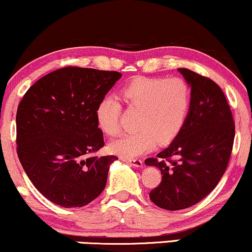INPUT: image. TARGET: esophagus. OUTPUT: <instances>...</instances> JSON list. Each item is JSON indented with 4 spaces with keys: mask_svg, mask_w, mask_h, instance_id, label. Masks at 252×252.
I'll return each mask as SVG.
<instances>
[{
    "mask_svg": "<svg viewBox=\"0 0 252 252\" xmlns=\"http://www.w3.org/2000/svg\"><path fill=\"white\" fill-rule=\"evenodd\" d=\"M123 160H126V163H129L130 165H132V166L135 167L143 166V160H141V159H123Z\"/></svg>",
    "mask_w": 252,
    "mask_h": 252,
    "instance_id": "1",
    "label": "esophagus"
}]
</instances>
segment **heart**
<instances>
[{
	"label": "heart",
	"instance_id": "1",
	"mask_svg": "<svg viewBox=\"0 0 252 252\" xmlns=\"http://www.w3.org/2000/svg\"><path fill=\"white\" fill-rule=\"evenodd\" d=\"M130 109L139 110L135 132L126 133L109 144L113 154L135 158L151 151L156 144L165 145L179 135L192 104V88L179 76H138L121 91ZM121 106L114 97H104L96 108L98 128L108 136L120 132Z\"/></svg>",
	"mask_w": 252,
	"mask_h": 252
}]
</instances>
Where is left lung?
Here are the masks:
<instances>
[{"mask_svg": "<svg viewBox=\"0 0 252 252\" xmlns=\"http://www.w3.org/2000/svg\"><path fill=\"white\" fill-rule=\"evenodd\" d=\"M192 88L184 128L168 148L146 165L158 167L161 181L150 199L167 211L189 208L208 195L221 179L232 151L235 123L225 95L212 79L178 68Z\"/></svg>", "mask_w": 252, "mask_h": 252, "instance_id": "1", "label": "left lung"}]
</instances>
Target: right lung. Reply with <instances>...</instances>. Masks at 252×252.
Wrapping results in <instances>:
<instances>
[{
    "label": "right lung",
    "mask_w": 252,
    "mask_h": 252,
    "mask_svg": "<svg viewBox=\"0 0 252 252\" xmlns=\"http://www.w3.org/2000/svg\"><path fill=\"white\" fill-rule=\"evenodd\" d=\"M122 74L67 66L31 86L16 115L17 155L46 199L84 207L102 193L116 156H94L104 146L96 108Z\"/></svg>",
    "instance_id": "add662e5"
}]
</instances>
